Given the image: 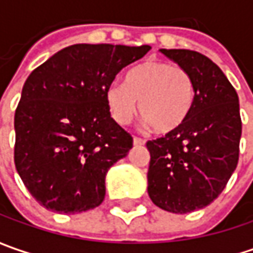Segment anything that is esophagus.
Here are the masks:
<instances>
[{"instance_id": "1", "label": "esophagus", "mask_w": 253, "mask_h": 253, "mask_svg": "<svg viewBox=\"0 0 253 253\" xmlns=\"http://www.w3.org/2000/svg\"><path fill=\"white\" fill-rule=\"evenodd\" d=\"M133 145H135V146H141V145H145V141L141 139V138H138V136H135V138H133Z\"/></svg>"}]
</instances>
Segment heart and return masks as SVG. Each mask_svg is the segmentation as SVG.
<instances>
[{"mask_svg":"<svg viewBox=\"0 0 253 253\" xmlns=\"http://www.w3.org/2000/svg\"><path fill=\"white\" fill-rule=\"evenodd\" d=\"M112 118L125 125L136 112L158 133L174 131L187 118L194 101V83L187 70L165 62H145L131 69L125 83L105 92Z\"/></svg>","mask_w":253,"mask_h":253,"instance_id":"1","label":"heart"}]
</instances>
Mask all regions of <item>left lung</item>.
Wrapping results in <instances>:
<instances>
[{"instance_id":"obj_1","label":"left lung","mask_w":253,"mask_h":253,"mask_svg":"<svg viewBox=\"0 0 253 253\" xmlns=\"http://www.w3.org/2000/svg\"><path fill=\"white\" fill-rule=\"evenodd\" d=\"M161 53L189 72L194 101L180 126L146 142L151 153L148 194L159 209L187 214L217 199L237 169L242 132L239 100L207 56L187 49H161Z\"/></svg>"}]
</instances>
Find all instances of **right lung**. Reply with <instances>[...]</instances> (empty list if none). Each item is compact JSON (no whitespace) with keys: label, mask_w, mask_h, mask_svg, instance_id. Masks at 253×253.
Segmentation results:
<instances>
[{"label":"right lung","mask_w":253,"mask_h":253,"mask_svg":"<svg viewBox=\"0 0 253 253\" xmlns=\"http://www.w3.org/2000/svg\"><path fill=\"white\" fill-rule=\"evenodd\" d=\"M151 46H67L26 79L15 111L16 171L44 209L76 214L105 197V176L132 148L111 118L105 92Z\"/></svg>","instance_id":"right-lung-1"}]
</instances>
